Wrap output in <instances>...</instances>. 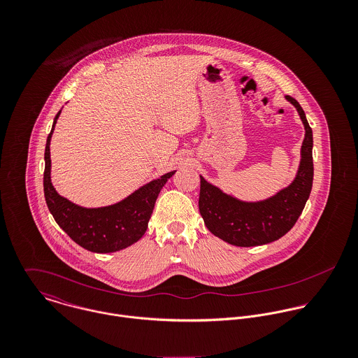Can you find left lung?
Returning <instances> with one entry per match:
<instances>
[{"mask_svg": "<svg viewBox=\"0 0 358 358\" xmlns=\"http://www.w3.org/2000/svg\"><path fill=\"white\" fill-rule=\"evenodd\" d=\"M305 125L301 164L294 182L275 196L245 203L223 193L203 176L199 208L208 230L220 240L236 247H256L273 243L287 234L301 216L313 186V131L301 104L291 96Z\"/></svg>", "mask_w": 358, "mask_h": 358, "instance_id": "obj_1", "label": "left lung"}]
</instances>
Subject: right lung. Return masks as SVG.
<instances>
[{
  "mask_svg": "<svg viewBox=\"0 0 358 358\" xmlns=\"http://www.w3.org/2000/svg\"><path fill=\"white\" fill-rule=\"evenodd\" d=\"M60 111L53 120L44 157V194L53 219L74 243L91 252L108 254L135 244L148 230L149 219L153 213L154 204L162 186L176 171L168 172L159 179L152 180L117 204L101 208H84L69 201L57 194L51 182L50 145L52 132Z\"/></svg>",
  "mask_w": 358,
  "mask_h": 358,
  "instance_id": "right-lung-1",
  "label": "right lung"
}]
</instances>
